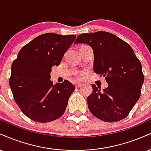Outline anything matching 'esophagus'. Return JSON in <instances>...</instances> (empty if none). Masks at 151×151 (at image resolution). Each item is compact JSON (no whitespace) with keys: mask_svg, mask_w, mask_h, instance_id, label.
<instances>
[{"mask_svg":"<svg viewBox=\"0 0 151 151\" xmlns=\"http://www.w3.org/2000/svg\"><path fill=\"white\" fill-rule=\"evenodd\" d=\"M81 86V84L80 82H76L75 83V86L76 88H79Z\"/></svg>","mask_w":151,"mask_h":151,"instance_id":"34e87169","label":"esophagus"}]
</instances>
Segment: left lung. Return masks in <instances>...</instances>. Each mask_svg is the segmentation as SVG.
I'll return each instance as SVG.
<instances>
[{
	"mask_svg": "<svg viewBox=\"0 0 151 151\" xmlns=\"http://www.w3.org/2000/svg\"><path fill=\"white\" fill-rule=\"evenodd\" d=\"M74 43H86L92 47L93 71L104 76L109 84L103 91L91 85L93 91L87 98L91 113L106 122L125 119L139 99L144 81L141 62L133 50L121 38L105 31L81 34Z\"/></svg>",
	"mask_w": 151,
	"mask_h": 151,
	"instance_id": "obj_1",
	"label": "left lung"
}]
</instances>
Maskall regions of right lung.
I'll return each instance as SVG.
<instances>
[{
	"instance_id": "obj_1",
	"label": "right lung",
	"mask_w": 151,
	"mask_h": 151,
	"mask_svg": "<svg viewBox=\"0 0 151 151\" xmlns=\"http://www.w3.org/2000/svg\"><path fill=\"white\" fill-rule=\"evenodd\" d=\"M76 37L52 32L40 35L22 47L12 64L9 84L13 98L32 121L47 123L65 113L75 87L68 80L54 85L50 72L52 67L60 65Z\"/></svg>"
}]
</instances>
